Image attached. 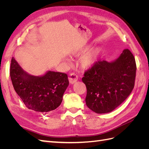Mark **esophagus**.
I'll list each match as a JSON object with an SVG mask.
<instances>
[{
    "label": "esophagus",
    "mask_w": 149,
    "mask_h": 149,
    "mask_svg": "<svg viewBox=\"0 0 149 149\" xmlns=\"http://www.w3.org/2000/svg\"><path fill=\"white\" fill-rule=\"evenodd\" d=\"M78 77L77 75H76L74 73H72L70 75L69 78H68V79H69V81L71 84H74L76 82H77L78 81Z\"/></svg>",
    "instance_id": "obj_1"
}]
</instances>
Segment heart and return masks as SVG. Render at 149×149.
Segmentation results:
<instances>
[{"mask_svg": "<svg viewBox=\"0 0 149 149\" xmlns=\"http://www.w3.org/2000/svg\"><path fill=\"white\" fill-rule=\"evenodd\" d=\"M89 48V47H86L84 48L75 49L71 53V54L74 56H78L82 55L84 52H87ZM101 49L100 48L96 47L90 49L88 52L81 56L79 59L80 66L84 70L91 68L97 63L101 57Z\"/></svg>", "mask_w": 149, "mask_h": 149, "instance_id": "obj_1", "label": "heart"}]
</instances>
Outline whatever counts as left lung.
<instances>
[{
    "instance_id": "1",
    "label": "left lung",
    "mask_w": 149,
    "mask_h": 149,
    "mask_svg": "<svg viewBox=\"0 0 149 149\" xmlns=\"http://www.w3.org/2000/svg\"><path fill=\"white\" fill-rule=\"evenodd\" d=\"M136 73V60L128 49L114 61L97 62L82 78L87 89L86 106L97 114L114 110L131 93Z\"/></svg>"
}]
</instances>
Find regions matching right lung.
Listing matches in <instances>:
<instances>
[{
  "mask_svg": "<svg viewBox=\"0 0 149 149\" xmlns=\"http://www.w3.org/2000/svg\"><path fill=\"white\" fill-rule=\"evenodd\" d=\"M10 74L15 91L26 107L43 113L60 106L69 85L66 74L48 71L41 76L31 75L22 69L13 57Z\"/></svg>",
  "mask_w": 149,
  "mask_h": 149,
  "instance_id": "right-lung-1",
  "label": "right lung"
}]
</instances>
